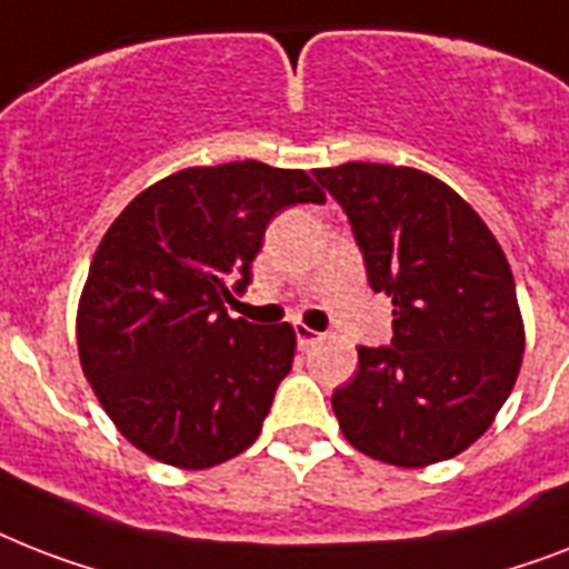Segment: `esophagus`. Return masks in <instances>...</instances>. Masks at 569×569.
Listing matches in <instances>:
<instances>
[{"instance_id":"1","label":"esophagus","mask_w":569,"mask_h":569,"mask_svg":"<svg viewBox=\"0 0 569 569\" xmlns=\"http://www.w3.org/2000/svg\"><path fill=\"white\" fill-rule=\"evenodd\" d=\"M295 339H298L300 350H307V348H312L318 339H321V332L309 330V327H303V325H295Z\"/></svg>"}]
</instances>
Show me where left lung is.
<instances>
[{"mask_svg": "<svg viewBox=\"0 0 569 569\" xmlns=\"http://www.w3.org/2000/svg\"><path fill=\"white\" fill-rule=\"evenodd\" d=\"M345 210L373 292L395 303V336L359 348V371L332 391L350 445L397 468L468 450L511 395L523 321L509 260L447 183L418 169H316Z\"/></svg>", "mask_w": 569, "mask_h": 569, "instance_id": "8db88e82", "label": "left lung"}]
</instances>
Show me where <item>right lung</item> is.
I'll return each mask as SVG.
<instances>
[{
  "label": "right lung",
  "mask_w": 569,
  "mask_h": 569,
  "mask_svg": "<svg viewBox=\"0 0 569 569\" xmlns=\"http://www.w3.org/2000/svg\"><path fill=\"white\" fill-rule=\"evenodd\" d=\"M325 204L300 169L257 160L169 174L101 239L78 307L81 368L133 447L201 470L257 441L295 330L230 318L277 212Z\"/></svg>",
  "instance_id": "obj_1"
}]
</instances>
